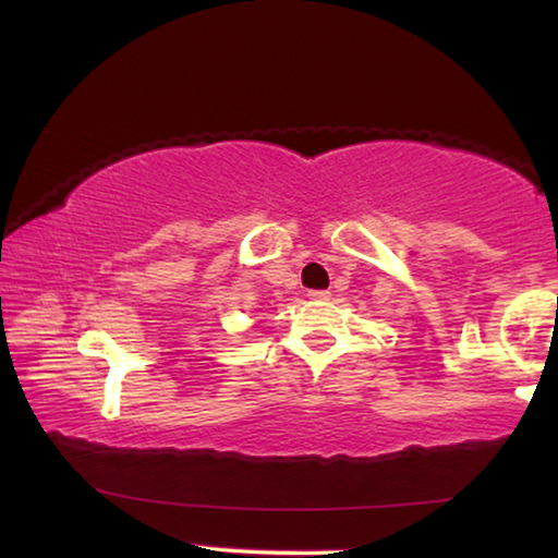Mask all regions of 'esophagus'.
I'll return each mask as SVG.
<instances>
[{"label":"esophagus","mask_w":558,"mask_h":558,"mask_svg":"<svg viewBox=\"0 0 558 558\" xmlns=\"http://www.w3.org/2000/svg\"><path fill=\"white\" fill-rule=\"evenodd\" d=\"M307 296H310V300H327V296H330V292H325V289H312Z\"/></svg>","instance_id":"esophagus-1"}]
</instances>
